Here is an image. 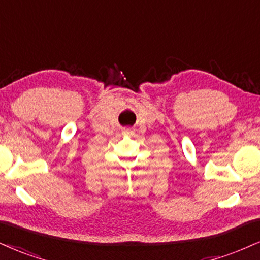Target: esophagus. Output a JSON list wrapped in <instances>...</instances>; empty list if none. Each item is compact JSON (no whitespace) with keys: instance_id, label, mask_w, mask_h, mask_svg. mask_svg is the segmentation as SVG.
<instances>
[{"instance_id":"obj_1","label":"esophagus","mask_w":260,"mask_h":260,"mask_svg":"<svg viewBox=\"0 0 260 260\" xmlns=\"http://www.w3.org/2000/svg\"><path fill=\"white\" fill-rule=\"evenodd\" d=\"M123 134H124V135H130V134H133V130H131V129H123Z\"/></svg>"}]
</instances>
